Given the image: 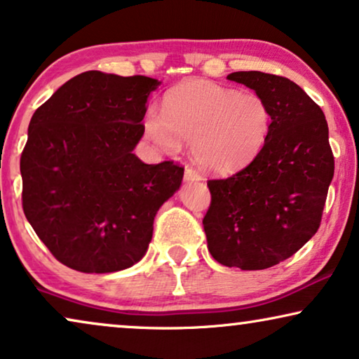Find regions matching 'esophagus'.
<instances>
[{"mask_svg":"<svg viewBox=\"0 0 359 359\" xmlns=\"http://www.w3.org/2000/svg\"><path fill=\"white\" fill-rule=\"evenodd\" d=\"M184 181L186 183H199V181H203V176H201L198 171L193 168H186L184 170Z\"/></svg>","mask_w":359,"mask_h":359,"instance_id":"obj_1","label":"esophagus"}]
</instances>
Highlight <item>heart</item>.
<instances>
[{
  "instance_id": "1",
  "label": "heart",
  "mask_w": 359,
  "mask_h": 359,
  "mask_svg": "<svg viewBox=\"0 0 359 359\" xmlns=\"http://www.w3.org/2000/svg\"><path fill=\"white\" fill-rule=\"evenodd\" d=\"M145 134L165 154L183 140L201 168L214 175L243 170L262 154L273 129L268 102L257 93H240L212 81L181 83L166 93L161 116L149 112Z\"/></svg>"
}]
</instances>
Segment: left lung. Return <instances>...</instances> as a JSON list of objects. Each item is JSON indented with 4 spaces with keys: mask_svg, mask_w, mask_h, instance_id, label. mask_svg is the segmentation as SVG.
Masks as SVG:
<instances>
[{
    "mask_svg": "<svg viewBox=\"0 0 359 359\" xmlns=\"http://www.w3.org/2000/svg\"><path fill=\"white\" fill-rule=\"evenodd\" d=\"M268 102L273 129L257 160L227 180H210L203 220L214 259L229 268L266 269L292 257L320 225L335 161L325 114L287 78L235 72Z\"/></svg>",
    "mask_w": 359,
    "mask_h": 359,
    "instance_id": "left-lung-1",
    "label": "left lung"
}]
</instances>
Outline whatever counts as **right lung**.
Returning a JSON list of instances; mask_svg holds the SVG:
<instances>
[{
    "label": "right lung",
    "instance_id": "right-lung-1",
    "mask_svg": "<svg viewBox=\"0 0 359 359\" xmlns=\"http://www.w3.org/2000/svg\"><path fill=\"white\" fill-rule=\"evenodd\" d=\"M161 81L85 72L34 112L21 155L22 209L65 266L114 273L139 263L154 220L183 181L173 161L134 154L151 91Z\"/></svg>",
    "mask_w": 359,
    "mask_h": 359
}]
</instances>
